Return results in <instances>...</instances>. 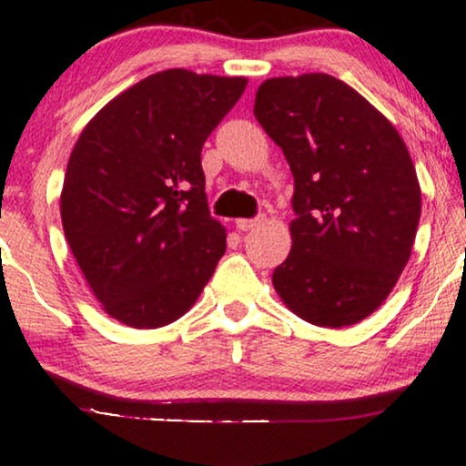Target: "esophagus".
Here are the masks:
<instances>
[{
	"instance_id": "esophagus-1",
	"label": "esophagus",
	"mask_w": 466,
	"mask_h": 466,
	"mask_svg": "<svg viewBox=\"0 0 466 466\" xmlns=\"http://www.w3.org/2000/svg\"><path fill=\"white\" fill-rule=\"evenodd\" d=\"M264 221H267V217L258 215V217H253V219H238V221H237V228L240 229V232H247V229L258 228V226H260V223H264Z\"/></svg>"
}]
</instances>
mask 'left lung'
Here are the masks:
<instances>
[{
    "mask_svg": "<svg viewBox=\"0 0 466 466\" xmlns=\"http://www.w3.org/2000/svg\"><path fill=\"white\" fill-rule=\"evenodd\" d=\"M253 116L294 176L292 249L275 290L311 325H357L413 249L421 191L409 150L380 111L325 73L267 79Z\"/></svg>",
    "mask_w": 466,
    "mask_h": 466,
    "instance_id": "left-lung-1",
    "label": "left lung"
}]
</instances>
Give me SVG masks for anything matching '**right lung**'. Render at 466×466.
Returning a JSON list of instances; mask_svg holds the SVG:
<instances>
[{"label": "right lung", "instance_id": "1", "mask_svg": "<svg viewBox=\"0 0 466 466\" xmlns=\"http://www.w3.org/2000/svg\"><path fill=\"white\" fill-rule=\"evenodd\" d=\"M245 76L172 68L105 105L68 158L62 226L105 311L135 329L178 320L226 253L210 217L202 146Z\"/></svg>", "mask_w": 466, "mask_h": 466}]
</instances>
